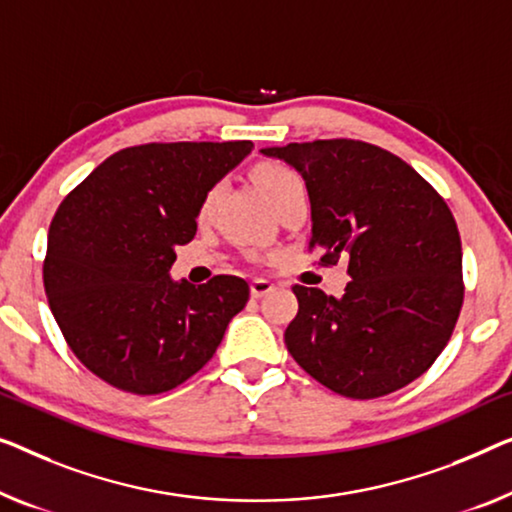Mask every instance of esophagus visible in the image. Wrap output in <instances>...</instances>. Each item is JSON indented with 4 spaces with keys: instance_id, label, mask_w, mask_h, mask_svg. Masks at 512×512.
Here are the masks:
<instances>
[{
    "instance_id": "1",
    "label": "esophagus",
    "mask_w": 512,
    "mask_h": 512,
    "mask_svg": "<svg viewBox=\"0 0 512 512\" xmlns=\"http://www.w3.org/2000/svg\"><path fill=\"white\" fill-rule=\"evenodd\" d=\"M271 289H273V282L266 278H255L250 282V294H253V299H262V296L269 294Z\"/></svg>"
}]
</instances>
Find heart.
<instances>
[{
  "label": "heart",
  "instance_id": "1",
  "mask_svg": "<svg viewBox=\"0 0 512 512\" xmlns=\"http://www.w3.org/2000/svg\"><path fill=\"white\" fill-rule=\"evenodd\" d=\"M255 183H257L259 193H262L266 200H269L271 207L280 200L282 195H287L289 190L303 186L299 174H296L292 167L280 165V163L259 165L255 170ZM216 195H218V188H211L207 197H204L202 207H200V216H209L211 209H213V202H216Z\"/></svg>",
  "mask_w": 512,
  "mask_h": 512
}]
</instances>
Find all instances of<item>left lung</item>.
<instances>
[{
  "instance_id": "obj_1",
  "label": "left lung",
  "mask_w": 512,
  "mask_h": 512,
  "mask_svg": "<svg viewBox=\"0 0 512 512\" xmlns=\"http://www.w3.org/2000/svg\"><path fill=\"white\" fill-rule=\"evenodd\" d=\"M294 167L310 195L322 264L347 259L345 294L294 285L299 312L285 331L294 361L354 400L418 379L451 340L464 301L455 218L414 167L375 144L349 140L266 147Z\"/></svg>"
}]
</instances>
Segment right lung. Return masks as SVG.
Segmentation results:
<instances>
[{"instance_id":"1","label":"right lung","mask_w":512,"mask_h":512,"mask_svg":"<svg viewBox=\"0 0 512 512\" xmlns=\"http://www.w3.org/2000/svg\"><path fill=\"white\" fill-rule=\"evenodd\" d=\"M253 142H149L105 158L59 204L43 285L78 361L119 391H172L209 363L246 308L243 278L174 282L209 190Z\"/></svg>"}]
</instances>
